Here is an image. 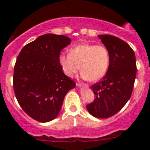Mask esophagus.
Segmentation results:
<instances>
[{
	"mask_svg": "<svg viewBox=\"0 0 150 150\" xmlns=\"http://www.w3.org/2000/svg\"><path fill=\"white\" fill-rule=\"evenodd\" d=\"M77 86H84V87L88 88V85L86 83H77Z\"/></svg>",
	"mask_w": 150,
	"mask_h": 150,
	"instance_id": "esophagus-1",
	"label": "esophagus"
}]
</instances>
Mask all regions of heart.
Instances as JSON below:
<instances>
[{
    "instance_id": "1",
    "label": "heart",
    "mask_w": 150,
    "mask_h": 150,
    "mask_svg": "<svg viewBox=\"0 0 150 150\" xmlns=\"http://www.w3.org/2000/svg\"><path fill=\"white\" fill-rule=\"evenodd\" d=\"M59 62L67 76L72 78L81 68L83 79L96 81L107 73L110 56L104 46L84 43L72 47L69 54H62Z\"/></svg>"
}]
</instances>
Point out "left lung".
Listing matches in <instances>:
<instances>
[{"instance_id":"left-lung-1","label":"left lung","mask_w":150,"mask_h":150,"mask_svg":"<svg viewBox=\"0 0 150 150\" xmlns=\"http://www.w3.org/2000/svg\"><path fill=\"white\" fill-rule=\"evenodd\" d=\"M98 36L109 51L110 62L106 75L91 86L95 99L86 107L93 117L108 118L118 112L131 98L137 63L134 51L124 40L110 35Z\"/></svg>"}]
</instances>
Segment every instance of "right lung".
<instances>
[{
  "label": "right lung",
  "instance_id": "right-lung-1",
  "mask_svg": "<svg viewBox=\"0 0 150 150\" xmlns=\"http://www.w3.org/2000/svg\"><path fill=\"white\" fill-rule=\"evenodd\" d=\"M70 42L64 35H43L18 55L13 77L15 96L22 110L37 121L56 118L67 93L75 87L59 62L60 52Z\"/></svg>",
  "mask_w": 150,
  "mask_h": 150
}]
</instances>
